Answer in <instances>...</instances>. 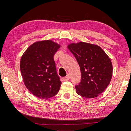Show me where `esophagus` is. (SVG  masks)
<instances>
[{
    "label": "esophagus",
    "mask_w": 131,
    "mask_h": 131,
    "mask_svg": "<svg viewBox=\"0 0 131 131\" xmlns=\"http://www.w3.org/2000/svg\"><path fill=\"white\" fill-rule=\"evenodd\" d=\"M70 79V75L69 74H67V75L65 77H64L63 78V80H65V81H66V80H68Z\"/></svg>",
    "instance_id": "1"
}]
</instances>
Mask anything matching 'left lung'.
Here are the masks:
<instances>
[{
	"label": "left lung",
	"instance_id": "obj_1",
	"mask_svg": "<svg viewBox=\"0 0 131 131\" xmlns=\"http://www.w3.org/2000/svg\"><path fill=\"white\" fill-rule=\"evenodd\" d=\"M81 71V82L75 86L77 94L93 98L103 93L112 79L113 66L103 49L96 45L80 42L68 45Z\"/></svg>",
	"mask_w": 131,
	"mask_h": 131
}]
</instances>
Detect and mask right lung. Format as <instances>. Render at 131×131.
Listing matches in <instances>:
<instances>
[{
	"mask_svg": "<svg viewBox=\"0 0 131 131\" xmlns=\"http://www.w3.org/2000/svg\"><path fill=\"white\" fill-rule=\"evenodd\" d=\"M60 45L47 40L34 43L21 57L20 70L27 88L34 95L47 99L57 94L61 82L53 56Z\"/></svg>",
	"mask_w": 131,
	"mask_h": 131,
	"instance_id": "1",
	"label": "right lung"
}]
</instances>
